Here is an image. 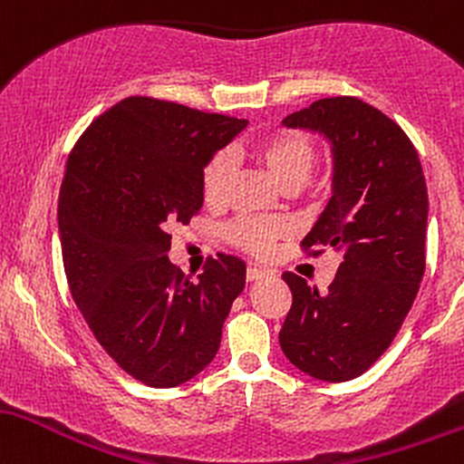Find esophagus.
<instances>
[{
  "label": "esophagus",
  "instance_id": "obj_1",
  "mask_svg": "<svg viewBox=\"0 0 464 464\" xmlns=\"http://www.w3.org/2000/svg\"><path fill=\"white\" fill-rule=\"evenodd\" d=\"M265 276H267V272H265V269H260V267H252V265H249L247 272H246V278L249 280V283H254V280L265 278Z\"/></svg>",
  "mask_w": 464,
  "mask_h": 464
}]
</instances>
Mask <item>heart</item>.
Here are the masks:
<instances>
[{"instance_id":"b5f03b06","label":"heart","mask_w":464,"mask_h":464,"mask_svg":"<svg viewBox=\"0 0 464 464\" xmlns=\"http://www.w3.org/2000/svg\"><path fill=\"white\" fill-rule=\"evenodd\" d=\"M252 155L276 177V181L285 190H298L314 173L317 149L306 133L280 129L254 144ZM232 173L234 160L230 150H218L208 160L201 173V195L206 204H221L232 181ZM287 232L289 223L280 218H238L227 227V237L234 246L252 254L269 252L276 238L285 237Z\"/></svg>"}]
</instances>
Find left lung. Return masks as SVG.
<instances>
[{
  "instance_id": "1",
  "label": "left lung",
  "mask_w": 464,
  "mask_h": 464,
  "mask_svg": "<svg viewBox=\"0 0 464 464\" xmlns=\"http://www.w3.org/2000/svg\"><path fill=\"white\" fill-rule=\"evenodd\" d=\"M283 124L331 144V199L302 246L333 249L340 265L326 294L283 274L294 302L280 348L309 377L348 382L383 355L419 294L428 186L403 129L359 98H322Z\"/></svg>"
}]
</instances>
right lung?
Returning <instances> with one entry per match:
<instances>
[{"mask_svg": "<svg viewBox=\"0 0 464 464\" xmlns=\"http://www.w3.org/2000/svg\"><path fill=\"white\" fill-rule=\"evenodd\" d=\"M247 120L131 96L90 124L67 158L61 252L72 298L109 357L150 388L212 362L246 263L218 254L192 283L170 263V230L204 204L201 173Z\"/></svg>", "mask_w": 464, "mask_h": 464, "instance_id": "obj_1", "label": "right lung"}]
</instances>
